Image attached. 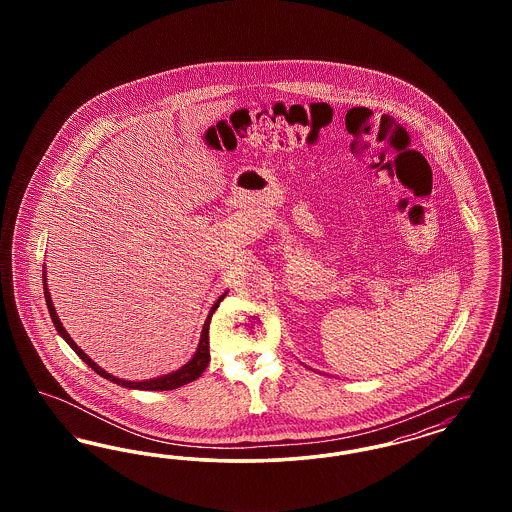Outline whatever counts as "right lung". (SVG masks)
<instances>
[{
	"instance_id": "obj_1",
	"label": "right lung",
	"mask_w": 512,
	"mask_h": 512,
	"mask_svg": "<svg viewBox=\"0 0 512 512\" xmlns=\"http://www.w3.org/2000/svg\"><path fill=\"white\" fill-rule=\"evenodd\" d=\"M42 278H44V295H46V305H48L49 317H51V322H53V326H55V330L59 332V336L63 338V340L67 341L69 345H71V349H73L74 353L86 363V365L90 366L92 370H96V374H99L101 378H105V380H109V382H113V384H117V386H122V388H128V390H146V391H167V390H176V388H180V386H186V384H190V382H194L197 380L201 374H203V370L207 368L209 365V359H211V355H209V324H211V317H213V313L219 309L220 301L226 297V292L220 295L219 299L213 303V307H211V311H209V315L205 318V324H203V330H201V336H199V343H197V349H195L194 355H192V359L186 363V365L180 366V368H176V370H172L169 374H163V376H155V378H149V380H124V378H117V376H113V374H109L107 370H103L101 366L96 363V361H92L76 343H74L73 338L69 336V332L65 330V326L61 324V320L57 317V311H55V307H53V301H51V293H49L48 288V276H46V265L42 268Z\"/></svg>"
}]
</instances>
